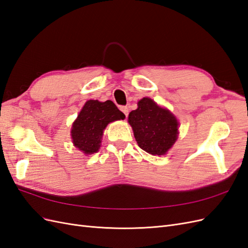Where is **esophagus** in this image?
Returning a JSON list of instances; mask_svg holds the SVG:
<instances>
[{
  "mask_svg": "<svg viewBox=\"0 0 248 248\" xmlns=\"http://www.w3.org/2000/svg\"><path fill=\"white\" fill-rule=\"evenodd\" d=\"M120 109H121V111L123 112V114L127 117V116H128V108H127V107H121V108H120Z\"/></svg>",
  "mask_w": 248,
  "mask_h": 248,
  "instance_id": "1",
  "label": "esophagus"
}]
</instances>
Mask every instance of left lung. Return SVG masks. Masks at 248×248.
Instances as JSON below:
<instances>
[{"label":"left lung","mask_w":248,"mask_h":248,"mask_svg":"<svg viewBox=\"0 0 248 248\" xmlns=\"http://www.w3.org/2000/svg\"><path fill=\"white\" fill-rule=\"evenodd\" d=\"M128 122L139 147L149 154H167L178 139L176 117L148 97L140 99L138 108L130 111Z\"/></svg>","instance_id":"left-lung-1"}]
</instances>
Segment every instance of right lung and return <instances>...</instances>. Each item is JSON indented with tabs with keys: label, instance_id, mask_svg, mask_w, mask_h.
Segmentation results:
<instances>
[{
	"label": "right lung",
	"instance_id": "add662e5",
	"mask_svg": "<svg viewBox=\"0 0 248 248\" xmlns=\"http://www.w3.org/2000/svg\"><path fill=\"white\" fill-rule=\"evenodd\" d=\"M123 119L125 115L111 100H88L72 124L73 145L84 154L96 153L100 148L103 130L108 124Z\"/></svg>",
	"mask_w": 248,
	"mask_h": 248
}]
</instances>
